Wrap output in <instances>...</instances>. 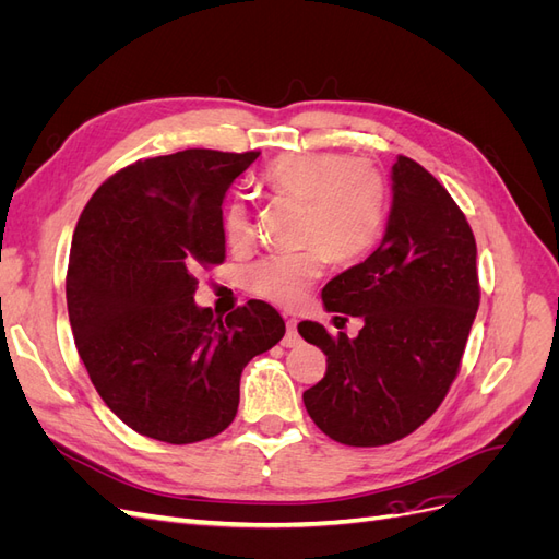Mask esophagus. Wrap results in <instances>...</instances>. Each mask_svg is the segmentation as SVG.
<instances>
[{"instance_id":"esophagus-1","label":"esophagus","mask_w":559,"mask_h":559,"mask_svg":"<svg viewBox=\"0 0 559 559\" xmlns=\"http://www.w3.org/2000/svg\"><path fill=\"white\" fill-rule=\"evenodd\" d=\"M296 326H298L296 319H286V335H284V341H282L284 347H296L300 343V335H298Z\"/></svg>"}]
</instances>
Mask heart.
Listing matches in <instances>:
<instances>
[{
  "label": "heart",
  "mask_w": 559,
  "mask_h": 559,
  "mask_svg": "<svg viewBox=\"0 0 559 559\" xmlns=\"http://www.w3.org/2000/svg\"><path fill=\"white\" fill-rule=\"evenodd\" d=\"M261 181L270 193L302 200V242L314 245L273 253L251 265V294L296 308L324 273L326 251L335 261L354 263L378 245L386 216V183L368 160L335 151H292L270 163ZM222 228L233 249L251 245L253 226L245 200L228 202Z\"/></svg>",
  "instance_id": "b5f03b06"
}]
</instances>
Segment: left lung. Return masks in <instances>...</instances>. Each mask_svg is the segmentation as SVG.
<instances>
[{
  "label": "left lung",
  "mask_w": 559,
  "mask_h": 559,
  "mask_svg": "<svg viewBox=\"0 0 559 559\" xmlns=\"http://www.w3.org/2000/svg\"><path fill=\"white\" fill-rule=\"evenodd\" d=\"M392 193L380 247L321 292L329 312L364 319L359 335L298 324L326 354V376L302 394L306 408L329 438L354 448L401 441L436 413L480 302L476 238L441 181L399 156Z\"/></svg>",
  "instance_id": "1"
}]
</instances>
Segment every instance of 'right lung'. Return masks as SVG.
<instances>
[{
  "mask_svg": "<svg viewBox=\"0 0 559 559\" xmlns=\"http://www.w3.org/2000/svg\"><path fill=\"white\" fill-rule=\"evenodd\" d=\"M257 158L186 148L138 160L99 186L76 224L64 289L79 357L109 411L156 441L222 433L242 368L284 335L263 300L226 319L193 300L195 270L226 259V191Z\"/></svg>",
  "mask_w": 559,
  "mask_h": 559,
  "instance_id": "right-lung-1",
  "label": "right lung"
}]
</instances>
